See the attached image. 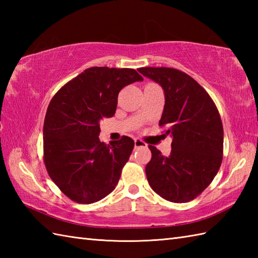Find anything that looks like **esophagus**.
<instances>
[{"mask_svg":"<svg viewBox=\"0 0 258 258\" xmlns=\"http://www.w3.org/2000/svg\"><path fill=\"white\" fill-rule=\"evenodd\" d=\"M134 146H135V149H140V147H146L147 145H146V143H144L143 141H141L139 139H135L134 140Z\"/></svg>","mask_w":258,"mask_h":258,"instance_id":"1","label":"esophagus"}]
</instances>
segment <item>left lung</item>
Here are the masks:
<instances>
[{
	"label": "left lung",
	"instance_id": "1",
	"mask_svg": "<svg viewBox=\"0 0 258 258\" xmlns=\"http://www.w3.org/2000/svg\"><path fill=\"white\" fill-rule=\"evenodd\" d=\"M139 72L164 90L160 126L167 125L166 134L173 138L169 156L149 145L147 180L164 200L189 202L212 183L221 167L224 132L220 113L208 93L182 71L141 68Z\"/></svg>",
	"mask_w": 258,
	"mask_h": 258
}]
</instances>
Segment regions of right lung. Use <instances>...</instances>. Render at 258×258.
<instances>
[{"label": "right lung", "mask_w": 258, "mask_h": 258, "mask_svg": "<svg viewBox=\"0 0 258 258\" xmlns=\"http://www.w3.org/2000/svg\"><path fill=\"white\" fill-rule=\"evenodd\" d=\"M141 81L133 69L90 68L65 84L48 104L43 127L44 164L69 199L92 204L117 185L134 141L123 136L104 144L98 139L100 120L115 114L124 86Z\"/></svg>", "instance_id": "1"}]
</instances>
